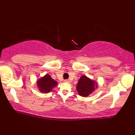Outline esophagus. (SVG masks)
Returning a JSON list of instances; mask_svg holds the SVG:
<instances>
[{"label":"esophagus","mask_w":135,"mask_h":135,"mask_svg":"<svg viewBox=\"0 0 135 135\" xmlns=\"http://www.w3.org/2000/svg\"><path fill=\"white\" fill-rule=\"evenodd\" d=\"M64 82H67V83H69L70 82V80H69V79H66V80H64Z\"/></svg>","instance_id":"34e87169"}]
</instances>
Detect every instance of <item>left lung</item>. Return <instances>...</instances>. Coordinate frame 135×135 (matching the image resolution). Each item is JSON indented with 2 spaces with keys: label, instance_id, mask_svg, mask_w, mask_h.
<instances>
[{
  "label": "left lung",
  "instance_id": "left-lung-1",
  "mask_svg": "<svg viewBox=\"0 0 135 135\" xmlns=\"http://www.w3.org/2000/svg\"><path fill=\"white\" fill-rule=\"evenodd\" d=\"M76 89L79 95L83 97H86L93 93L98 85L95 81L90 79L86 75H82L78 81Z\"/></svg>",
  "mask_w": 135,
  "mask_h": 135
}]
</instances>
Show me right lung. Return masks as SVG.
Here are the masks:
<instances>
[{
	"label": "right lung",
	"instance_id": "1",
	"mask_svg": "<svg viewBox=\"0 0 135 135\" xmlns=\"http://www.w3.org/2000/svg\"><path fill=\"white\" fill-rule=\"evenodd\" d=\"M37 85L40 92L46 93L50 92L53 88L58 85V82L53 80L50 75L46 74L38 79L37 82Z\"/></svg>",
	"mask_w": 135,
	"mask_h": 135
}]
</instances>
